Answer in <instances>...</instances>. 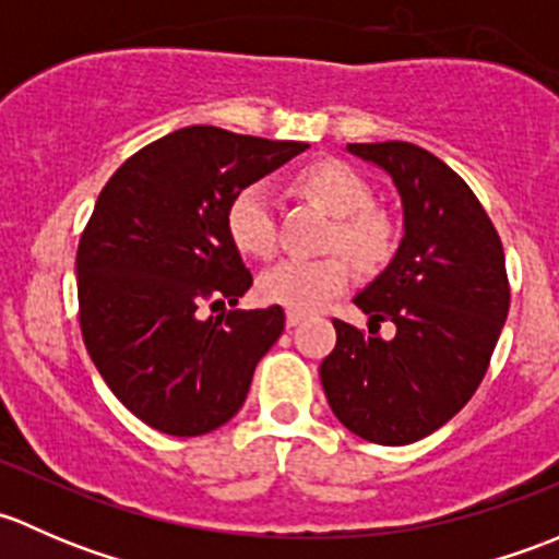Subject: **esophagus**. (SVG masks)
Here are the masks:
<instances>
[{
    "mask_svg": "<svg viewBox=\"0 0 559 559\" xmlns=\"http://www.w3.org/2000/svg\"><path fill=\"white\" fill-rule=\"evenodd\" d=\"M302 319H306V313L302 311H295V308H289V311H286V324L289 326H297Z\"/></svg>",
    "mask_w": 559,
    "mask_h": 559,
    "instance_id": "esophagus-1",
    "label": "esophagus"
}]
</instances>
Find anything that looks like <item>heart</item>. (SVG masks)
Instances as JSON below:
<instances>
[{"instance_id": "heart-1", "label": "heart", "mask_w": 559, "mask_h": 559, "mask_svg": "<svg viewBox=\"0 0 559 559\" xmlns=\"http://www.w3.org/2000/svg\"><path fill=\"white\" fill-rule=\"evenodd\" d=\"M295 189L335 216L326 246L348 252L365 270H376L392 259L397 248V222L384 207L373 205V186L357 167L343 159H319L295 175ZM227 233L248 257H273L278 248V224L270 191L262 183H248L235 191L227 205ZM348 281L352 264L345 253L284 259L264 270L259 292L278 306L313 311L341 295Z\"/></svg>"}]
</instances>
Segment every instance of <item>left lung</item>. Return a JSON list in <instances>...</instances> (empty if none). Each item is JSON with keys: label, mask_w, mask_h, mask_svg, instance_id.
I'll list each match as a JSON object with an SVG mask.
<instances>
[{"label": "left lung", "mask_w": 559, "mask_h": 559, "mask_svg": "<svg viewBox=\"0 0 559 559\" xmlns=\"http://www.w3.org/2000/svg\"><path fill=\"white\" fill-rule=\"evenodd\" d=\"M384 167L403 200L405 235L392 264L354 297L368 332L332 319L337 343L319 376L332 414L354 436L405 447L473 397L511 306L506 253L471 186L414 143H348ZM392 320L384 342L380 324Z\"/></svg>", "instance_id": "obj_1"}]
</instances>
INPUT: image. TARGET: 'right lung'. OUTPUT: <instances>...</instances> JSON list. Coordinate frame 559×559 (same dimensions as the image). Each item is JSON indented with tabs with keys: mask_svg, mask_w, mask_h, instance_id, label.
I'll use <instances>...</instances> for the list:
<instances>
[{
	"mask_svg": "<svg viewBox=\"0 0 559 559\" xmlns=\"http://www.w3.org/2000/svg\"><path fill=\"white\" fill-rule=\"evenodd\" d=\"M308 143L186 127L129 156L99 191L75 257L83 343L110 392L154 430L194 438L233 419L284 308L238 306L251 270L227 233L235 191Z\"/></svg>",
	"mask_w": 559,
	"mask_h": 559,
	"instance_id": "right-lung-1",
	"label": "right lung"
}]
</instances>
